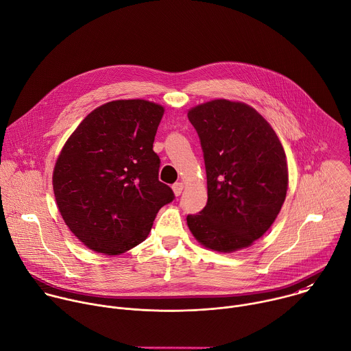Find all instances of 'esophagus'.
<instances>
[{
  "mask_svg": "<svg viewBox=\"0 0 351 351\" xmlns=\"http://www.w3.org/2000/svg\"><path fill=\"white\" fill-rule=\"evenodd\" d=\"M183 189H184V184H183L182 182H178V183H175V184L172 186V190H173V194H175V195H180V193L183 191Z\"/></svg>",
  "mask_w": 351,
  "mask_h": 351,
  "instance_id": "obj_1",
  "label": "esophagus"
}]
</instances>
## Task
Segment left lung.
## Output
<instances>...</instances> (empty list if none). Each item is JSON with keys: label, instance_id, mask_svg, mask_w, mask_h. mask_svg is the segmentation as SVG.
<instances>
[{"label": "left lung", "instance_id": "1", "mask_svg": "<svg viewBox=\"0 0 351 351\" xmlns=\"http://www.w3.org/2000/svg\"><path fill=\"white\" fill-rule=\"evenodd\" d=\"M206 169L208 202L187 216L205 248L231 254L251 247L271 227L288 190L284 147L252 106L215 99L187 111Z\"/></svg>", "mask_w": 351, "mask_h": 351}]
</instances>
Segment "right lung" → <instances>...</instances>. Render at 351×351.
<instances>
[{
  "mask_svg": "<svg viewBox=\"0 0 351 351\" xmlns=\"http://www.w3.org/2000/svg\"><path fill=\"white\" fill-rule=\"evenodd\" d=\"M164 106L145 99L107 101L66 141L52 173L58 209L90 251L115 256L143 243L158 210L173 199L158 180L153 152Z\"/></svg>",
  "mask_w": 351,
  "mask_h": 351,
  "instance_id": "1",
  "label": "right lung"
}]
</instances>
